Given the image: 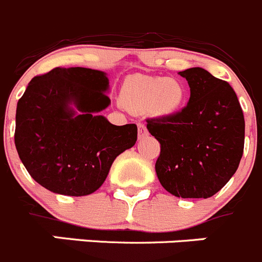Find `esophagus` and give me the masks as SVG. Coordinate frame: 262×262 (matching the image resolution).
Wrapping results in <instances>:
<instances>
[{
    "mask_svg": "<svg viewBox=\"0 0 262 262\" xmlns=\"http://www.w3.org/2000/svg\"><path fill=\"white\" fill-rule=\"evenodd\" d=\"M138 129H139V139H144L148 135L147 128H145V126H144L141 122H138Z\"/></svg>",
    "mask_w": 262,
    "mask_h": 262,
    "instance_id": "1",
    "label": "esophagus"
}]
</instances>
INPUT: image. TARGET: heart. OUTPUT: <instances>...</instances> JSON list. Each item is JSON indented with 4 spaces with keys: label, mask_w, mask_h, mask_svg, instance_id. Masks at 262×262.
<instances>
[{
    "label": "heart",
    "mask_w": 262,
    "mask_h": 262,
    "mask_svg": "<svg viewBox=\"0 0 262 262\" xmlns=\"http://www.w3.org/2000/svg\"><path fill=\"white\" fill-rule=\"evenodd\" d=\"M186 98V90L178 80L136 75L127 80L123 101L135 110H152L157 115L178 112Z\"/></svg>",
    "instance_id": "heart-1"
}]
</instances>
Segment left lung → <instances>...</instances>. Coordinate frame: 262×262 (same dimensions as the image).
Wrapping results in <instances>:
<instances>
[{
  "label": "left lung",
  "instance_id": "8db88e82",
  "mask_svg": "<svg viewBox=\"0 0 262 262\" xmlns=\"http://www.w3.org/2000/svg\"><path fill=\"white\" fill-rule=\"evenodd\" d=\"M191 96L179 112L147 119L161 145L158 181L182 199H208L236 171L244 149V115L227 81L201 67L181 71Z\"/></svg>",
  "mask_w": 262,
  "mask_h": 262
}]
</instances>
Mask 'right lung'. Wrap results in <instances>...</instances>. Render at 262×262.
I'll list each match as a JSON object with an SVG mask.
<instances>
[{
	"mask_svg": "<svg viewBox=\"0 0 262 262\" xmlns=\"http://www.w3.org/2000/svg\"><path fill=\"white\" fill-rule=\"evenodd\" d=\"M107 87L106 74L85 67H56L30 81L16 105L14 140L38 184L59 195H90L117 156L135 145V123L114 126L98 115L110 104Z\"/></svg>",
	"mask_w": 262,
	"mask_h": 262,
	"instance_id": "obj_1",
	"label": "right lung"
}]
</instances>
